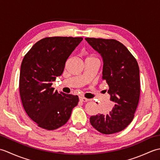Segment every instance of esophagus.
Here are the masks:
<instances>
[{"label": "esophagus", "instance_id": "esophagus-1", "mask_svg": "<svg viewBox=\"0 0 160 160\" xmlns=\"http://www.w3.org/2000/svg\"><path fill=\"white\" fill-rule=\"evenodd\" d=\"M80 100L81 102H87L89 101V100L87 99V98H82V97L80 98Z\"/></svg>", "mask_w": 160, "mask_h": 160}]
</instances>
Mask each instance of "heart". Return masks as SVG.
I'll list each match as a JSON object with an SVG mask.
<instances>
[{
  "label": "heart",
  "mask_w": 160,
  "mask_h": 160,
  "mask_svg": "<svg viewBox=\"0 0 160 160\" xmlns=\"http://www.w3.org/2000/svg\"><path fill=\"white\" fill-rule=\"evenodd\" d=\"M89 58H93V57H89Z\"/></svg>",
  "instance_id": "heart-1"
}]
</instances>
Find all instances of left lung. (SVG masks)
Wrapping results in <instances>:
<instances>
[{
	"label": "left lung",
	"instance_id": "left-lung-1",
	"mask_svg": "<svg viewBox=\"0 0 160 160\" xmlns=\"http://www.w3.org/2000/svg\"><path fill=\"white\" fill-rule=\"evenodd\" d=\"M85 39L103 58L102 78L109 87L108 93L115 103L109 113L91 116L90 122L101 133H115L124 130L134 118L140 96L138 63L127 47L116 40Z\"/></svg>",
	"mask_w": 160,
	"mask_h": 160
}]
</instances>
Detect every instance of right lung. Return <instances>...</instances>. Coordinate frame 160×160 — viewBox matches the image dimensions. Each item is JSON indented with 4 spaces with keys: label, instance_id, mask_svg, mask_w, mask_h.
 Masks as SVG:
<instances>
[{
    "label": "right lung",
    "instance_id": "right-lung-1",
    "mask_svg": "<svg viewBox=\"0 0 160 160\" xmlns=\"http://www.w3.org/2000/svg\"><path fill=\"white\" fill-rule=\"evenodd\" d=\"M82 37H46L33 45L22 61L19 91L28 116L39 127L52 131L65 124L79 101L52 87L62 75L68 58Z\"/></svg>",
    "mask_w": 160,
    "mask_h": 160
}]
</instances>
